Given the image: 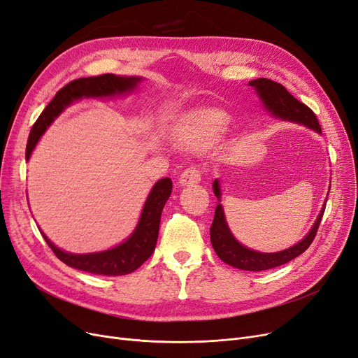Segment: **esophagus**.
I'll return each instance as SVG.
<instances>
[{
    "instance_id": "1",
    "label": "esophagus",
    "mask_w": 358,
    "mask_h": 358,
    "mask_svg": "<svg viewBox=\"0 0 358 358\" xmlns=\"http://www.w3.org/2000/svg\"><path fill=\"white\" fill-rule=\"evenodd\" d=\"M201 171L199 166H189L187 169H184L180 178H178V182L180 185H193V184H197L200 180H201Z\"/></svg>"
}]
</instances>
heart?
I'll return each mask as SVG.
<instances>
[{"label": "heart", "instance_id": "obj_1", "mask_svg": "<svg viewBox=\"0 0 358 358\" xmlns=\"http://www.w3.org/2000/svg\"><path fill=\"white\" fill-rule=\"evenodd\" d=\"M229 117L227 113L206 108L197 111L192 118V129L187 137V143L196 148H205L217 141L228 129Z\"/></svg>", "mask_w": 358, "mask_h": 358}]
</instances>
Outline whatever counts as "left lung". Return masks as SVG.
I'll return each instance as SVG.
<instances>
[{
	"label": "left lung",
	"instance_id": "8db88e82",
	"mask_svg": "<svg viewBox=\"0 0 358 358\" xmlns=\"http://www.w3.org/2000/svg\"><path fill=\"white\" fill-rule=\"evenodd\" d=\"M248 85L253 86L257 90L260 99L273 115L282 120H289V121L304 124V126L316 130L317 133H322L316 114L310 110L306 103L300 102L297 98H294L281 83H276L273 80L263 79V77H260V79L252 80ZM213 193L217 199L221 197V190H220L217 180H215L213 182ZM323 212H324V208L322 209L312 231H310L306 236V238H303L299 244L287 248L284 252L259 253L241 245L234 237H232V234L228 229V225L225 222L224 209L221 205H217L215 209L213 222L210 225V243L216 255L220 256L222 262L228 263L229 266H234L244 271L272 269V268L284 265V263L295 259L307 250L317 234Z\"/></svg>",
	"mask_w": 358,
	"mask_h": 358
}]
</instances>
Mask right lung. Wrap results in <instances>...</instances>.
<instances>
[{
  "label": "right lung",
  "instance_id": "obj_1",
  "mask_svg": "<svg viewBox=\"0 0 358 358\" xmlns=\"http://www.w3.org/2000/svg\"><path fill=\"white\" fill-rule=\"evenodd\" d=\"M138 82H141L138 77L101 74L93 77H82V79L71 80L64 87H61L55 93L52 101L41 113L32 130H30L26 146V159L30 158V153H32L39 137L46 130V127L74 99H79L82 96L115 95V93H122L134 89ZM171 190H173V181L169 178H162L153 185L145 203L141 221H138V225L134 229L131 237L126 243L113 248V250L93 255H71L59 250L58 247H55L45 237L43 232L42 237L45 238L46 244L51 247L54 255L71 268L106 276L127 275L137 268H141L152 256L155 245H157L158 241L161 213L165 206V201L171 194Z\"/></svg>",
  "mask_w": 358,
  "mask_h": 358
}]
</instances>
